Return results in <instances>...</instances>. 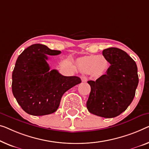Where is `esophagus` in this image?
I'll use <instances>...</instances> for the list:
<instances>
[{"mask_svg":"<svg viewBox=\"0 0 149 149\" xmlns=\"http://www.w3.org/2000/svg\"><path fill=\"white\" fill-rule=\"evenodd\" d=\"M81 81L84 82H86L88 81V77H86V75H81Z\"/></svg>","mask_w":149,"mask_h":149,"instance_id":"34e87169","label":"esophagus"}]
</instances>
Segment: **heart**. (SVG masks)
<instances>
[{
	"label": "heart",
	"instance_id": "obj_1",
	"mask_svg": "<svg viewBox=\"0 0 149 149\" xmlns=\"http://www.w3.org/2000/svg\"><path fill=\"white\" fill-rule=\"evenodd\" d=\"M79 68L84 72H93L95 75L100 74L106 68V60L102 57L94 55L82 58L79 63Z\"/></svg>",
	"mask_w": 149,
	"mask_h": 149
}]
</instances>
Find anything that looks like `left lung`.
Wrapping results in <instances>:
<instances>
[{"instance_id": "8db88e82", "label": "left lung", "mask_w": 149, "mask_h": 149, "mask_svg": "<svg viewBox=\"0 0 149 149\" xmlns=\"http://www.w3.org/2000/svg\"><path fill=\"white\" fill-rule=\"evenodd\" d=\"M102 54L110 66L96 81L88 83L91 92L86 106L96 116L114 118L127 109L134 99L139 84L135 61L120 49H104Z\"/></svg>"}]
</instances>
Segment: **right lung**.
I'll return each instance as SVG.
<instances>
[{"instance_id": "obj_1", "label": "right lung", "mask_w": 149, "mask_h": 149, "mask_svg": "<svg viewBox=\"0 0 149 149\" xmlns=\"http://www.w3.org/2000/svg\"><path fill=\"white\" fill-rule=\"evenodd\" d=\"M41 44L29 47L18 57L12 75V91L24 111L33 116L55 112L64 93L81 83L77 76H64L57 70L50 71L47 55H57Z\"/></svg>"}]
</instances>
